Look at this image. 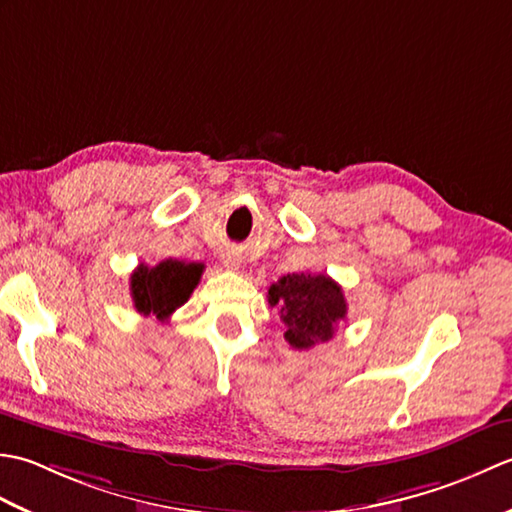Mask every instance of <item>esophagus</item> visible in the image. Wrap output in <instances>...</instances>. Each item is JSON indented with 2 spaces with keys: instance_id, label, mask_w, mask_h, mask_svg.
<instances>
[{
  "instance_id": "esophagus-1",
  "label": "esophagus",
  "mask_w": 512,
  "mask_h": 512,
  "mask_svg": "<svg viewBox=\"0 0 512 512\" xmlns=\"http://www.w3.org/2000/svg\"><path fill=\"white\" fill-rule=\"evenodd\" d=\"M222 262H224V266H226V268L237 270V268H239V264H242V257H239V255L235 253V250H228V253H224Z\"/></svg>"
}]
</instances>
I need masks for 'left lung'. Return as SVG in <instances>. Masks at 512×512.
<instances>
[{"label":"left lung","instance_id":"8db88e82","mask_svg":"<svg viewBox=\"0 0 512 512\" xmlns=\"http://www.w3.org/2000/svg\"><path fill=\"white\" fill-rule=\"evenodd\" d=\"M268 303L279 306L286 325L284 339L295 350H310L330 341L336 323L345 319L347 303L341 286L328 275L292 273L268 288Z\"/></svg>","mask_w":512,"mask_h":512}]
</instances>
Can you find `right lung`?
Wrapping results in <instances>:
<instances>
[{
	"label": "right lung",
	"instance_id": "1",
	"mask_svg": "<svg viewBox=\"0 0 512 512\" xmlns=\"http://www.w3.org/2000/svg\"><path fill=\"white\" fill-rule=\"evenodd\" d=\"M204 264L180 262V259H165L158 266L149 268L140 264L129 277L134 308L149 317L165 321L173 312L189 301L193 288L200 284Z\"/></svg>",
	"mask_w": 512,
	"mask_h": 512
}]
</instances>
